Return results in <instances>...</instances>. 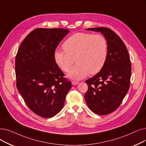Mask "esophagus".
I'll list each match as a JSON object with an SVG mask.
<instances>
[{
  "label": "esophagus",
  "mask_w": 146,
  "mask_h": 146,
  "mask_svg": "<svg viewBox=\"0 0 146 146\" xmlns=\"http://www.w3.org/2000/svg\"><path fill=\"white\" fill-rule=\"evenodd\" d=\"M78 84H79L78 82H75V81H72V84L73 85H78Z\"/></svg>",
  "instance_id": "obj_1"
}]
</instances>
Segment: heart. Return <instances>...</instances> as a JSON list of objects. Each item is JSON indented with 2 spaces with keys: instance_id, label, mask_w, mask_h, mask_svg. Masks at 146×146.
I'll return each instance as SVG.
<instances>
[{
  "instance_id": "obj_1",
  "label": "heart",
  "mask_w": 146,
  "mask_h": 146,
  "mask_svg": "<svg viewBox=\"0 0 146 146\" xmlns=\"http://www.w3.org/2000/svg\"><path fill=\"white\" fill-rule=\"evenodd\" d=\"M64 50L56 49L54 59L63 72H68L75 59L77 64L67 74L73 80L84 79L89 73L96 74L104 66L108 54V43L102 35L75 33L64 42Z\"/></svg>"
}]
</instances>
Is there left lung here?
Instances as JSON below:
<instances>
[{"label": "left lung", "mask_w": 146, "mask_h": 146, "mask_svg": "<svg viewBox=\"0 0 146 146\" xmlns=\"http://www.w3.org/2000/svg\"><path fill=\"white\" fill-rule=\"evenodd\" d=\"M86 30L103 35L108 43V54L101 70L86 80L88 90L85 99L94 113L108 115L118 108L129 90L131 74L129 54L123 42L111 29L96 27Z\"/></svg>", "instance_id": "obj_1"}]
</instances>
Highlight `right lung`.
Masks as SVG:
<instances>
[{"mask_svg":"<svg viewBox=\"0 0 146 146\" xmlns=\"http://www.w3.org/2000/svg\"><path fill=\"white\" fill-rule=\"evenodd\" d=\"M68 33L64 29H36L24 39L16 55L18 90L30 109L42 117L61 111L72 87L53 56Z\"/></svg>","mask_w":146,"mask_h":146,"instance_id":"add662e5","label":"right lung"}]
</instances>
